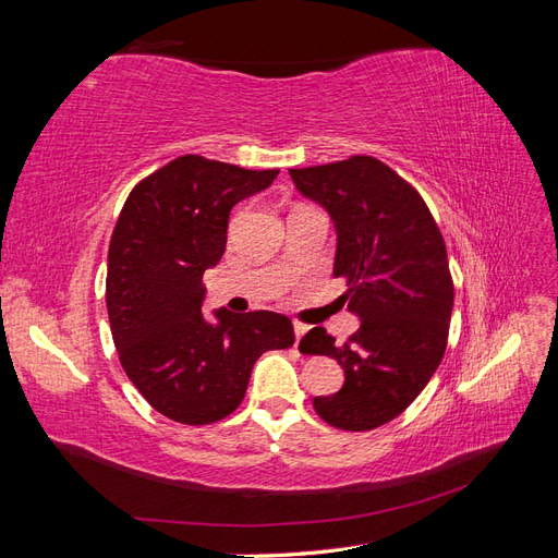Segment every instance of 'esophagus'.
I'll list each match as a JSON object with an SVG mask.
<instances>
[{
	"mask_svg": "<svg viewBox=\"0 0 558 558\" xmlns=\"http://www.w3.org/2000/svg\"><path fill=\"white\" fill-rule=\"evenodd\" d=\"M293 330H295V342H300L302 335H305L310 328L305 324H293Z\"/></svg>",
	"mask_w": 558,
	"mask_h": 558,
	"instance_id": "1",
	"label": "esophagus"
}]
</instances>
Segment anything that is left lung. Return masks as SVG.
Here are the masks:
<instances>
[{"mask_svg":"<svg viewBox=\"0 0 558 558\" xmlns=\"http://www.w3.org/2000/svg\"><path fill=\"white\" fill-rule=\"evenodd\" d=\"M295 189L324 207L337 232L332 277L361 328L342 347L312 328L300 351L332 356L344 384L314 410L342 430H373L402 414L440 365L453 283L447 246L426 202L391 167L369 156L291 170Z\"/></svg>","mask_w":558,"mask_h":558,"instance_id":"left-lung-1","label":"left lung"}]
</instances>
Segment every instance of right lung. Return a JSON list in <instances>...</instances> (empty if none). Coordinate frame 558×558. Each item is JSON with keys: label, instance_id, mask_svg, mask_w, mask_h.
<instances>
[{"label": "right lung", "instance_id": "1", "mask_svg": "<svg viewBox=\"0 0 558 558\" xmlns=\"http://www.w3.org/2000/svg\"><path fill=\"white\" fill-rule=\"evenodd\" d=\"M277 174L183 156L134 185L116 221L107 312L118 359L150 408L179 424L226 418L253 363L295 342L291 318L277 312L202 316V275L223 256L230 209Z\"/></svg>", "mask_w": 558, "mask_h": 558}]
</instances>
